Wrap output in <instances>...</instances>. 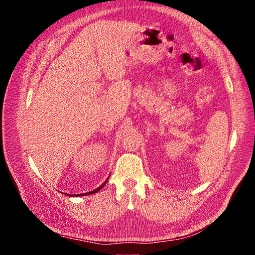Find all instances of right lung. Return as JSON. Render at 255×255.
Listing matches in <instances>:
<instances>
[{"mask_svg":"<svg viewBox=\"0 0 255 255\" xmlns=\"http://www.w3.org/2000/svg\"><path fill=\"white\" fill-rule=\"evenodd\" d=\"M109 179H110V176H109ZM109 179H107L101 186H99L97 189H95V190H92V191H89V192H85V194H79V195H68V194H65V195H67V196H70V197H83V196H88V195H94V194H96V192H98L99 190H101L103 187H104V185L106 184V182L109 181Z\"/></svg>","mask_w":255,"mask_h":255,"instance_id":"add662e5","label":"right lung"}]
</instances>
